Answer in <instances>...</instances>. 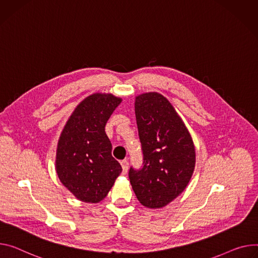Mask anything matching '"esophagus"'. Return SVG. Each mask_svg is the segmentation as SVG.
Here are the masks:
<instances>
[{"mask_svg":"<svg viewBox=\"0 0 258 258\" xmlns=\"http://www.w3.org/2000/svg\"><path fill=\"white\" fill-rule=\"evenodd\" d=\"M120 165L122 167V173L125 174L127 172V169H128V161L126 159H123L120 161Z\"/></svg>","mask_w":258,"mask_h":258,"instance_id":"obj_1","label":"esophagus"}]
</instances>
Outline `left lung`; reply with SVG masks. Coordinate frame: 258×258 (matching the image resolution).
Masks as SVG:
<instances>
[{"instance_id": "8db88e82", "label": "left lung", "mask_w": 258, "mask_h": 258, "mask_svg": "<svg viewBox=\"0 0 258 258\" xmlns=\"http://www.w3.org/2000/svg\"><path fill=\"white\" fill-rule=\"evenodd\" d=\"M135 113L144 155L143 168H131L133 190L144 207L158 209L188 185L196 167L192 138L175 108L158 92L136 97Z\"/></svg>"}]
</instances>
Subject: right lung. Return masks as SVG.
Here are the masks:
<instances>
[{
	"label": "right lung",
	"instance_id": "obj_1",
	"mask_svg": "<svg viewBox=\"0 0 258 258\" xmlns=\"http://www.w3.org/2000/svg\"><path fill=\"white\" fill-rule=\"evenodd\" d=\"M122 99L96 92L75 108L58 139L55 170L58 179L77 200L103 201L122 171L111 154L105 133L111 114Z\"/></svg>",
	"mask_w": 258,
	"mask_h": 258
}]
</instances>
